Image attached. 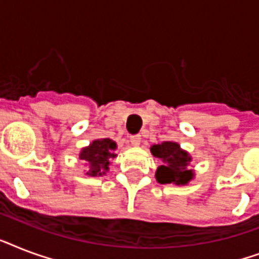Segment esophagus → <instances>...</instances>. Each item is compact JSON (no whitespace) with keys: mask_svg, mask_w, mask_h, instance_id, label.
Returning <instances> with one entry per match:
<instances>
[{"mask_svg":"<svg viewBox=\"0 0 259 259\" xmlns=\"http://www.w3.org/2000/svg\"><path fill=\"white\" fill-rule=\"evenodd\" d=\"M130 142L133 146H138L141 144V136H132L130 137Z\"/></svg>","mask_w":259,"mask_h":259,"instance_id":"1","label":"esophagus"}]
</instances>
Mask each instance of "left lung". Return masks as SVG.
Returning <instances> with one entry per match:
<instances>
[{"label":"left lung","mask_w":259,"mask_h":259,"mask_svg":"<svg viewBox=\"0 0 259 259\" xmlns=\"http://www.w3.org/2000/svg\"><path fill=\"white\" fill-rule=\"evenodd\" d=\"M150 153L161 160V165L156 170V180L160 184L187 185L193 180L195 172L189 169L192 156L181 149L177 142L164 141L150 146Z\"/></svg>","instance_id":"obj_1"}]
</instances>
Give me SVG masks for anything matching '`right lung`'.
Wrapping results in <instances>:
<instances>
[{"instance_id": "obj_1", "label": "right lung", "mask_w": 259, "mask_h": 259, "mask_svg": "<svg viewBox=\"0 0 259 259\" xmlns=\"http://www.w3.org/2000/svg\"><path fill=\"white\" fill-rule=\"evenodd\" d=\"M117 144L110 138L94 140L89 146L79 152V158L87 166V176H103L109 170L110 161L117 157Z\"/></svg>"}]
</instances>
